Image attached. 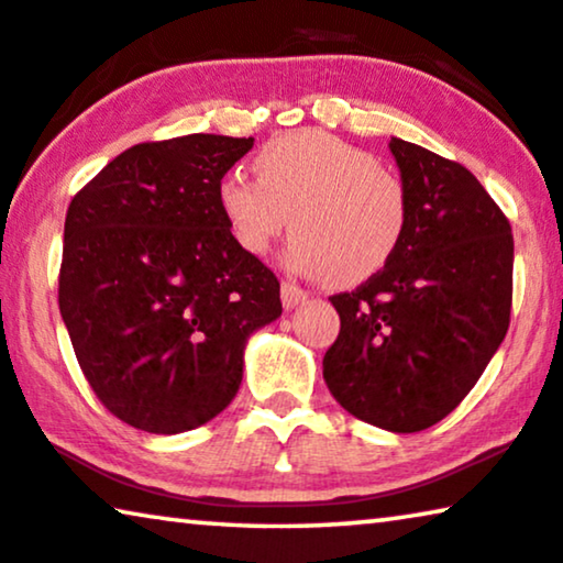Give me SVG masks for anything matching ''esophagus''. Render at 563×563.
Listing matches in <instances>:
<instances>
[{"mask_svg": "<svg viewBox=\"0 0 563 563\" xmlns=\"http://www.w3.org/2000/svg\"><path fill=\"white\" fill-rule=\"evenodd\" d=\"M280 298H283L285 308H296L308 298V292L303 288H298L296 283H283L280 285Z\"/></svg>", "mask_w": 563, "mask_h": 563, "instance_id": "obj_1", "label": "esophagus"}]
</instances>
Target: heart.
<instances>
[{
  "mask_svg": "<svg viewBox=\"0 0 563 563\" xmlns=\"http://www.w3.org/2000/svg\"><path fill=\"white\" fill-rule=\"evenodd\" d=\"M255 168L260 178L227 173L217 188L219 209L250 255H265L292 221L298 236L285 263L329 285L367 280L395 257L408 227V194L367 150L303 130L267 142Z\"/></svg>",
  "mask_w": 563,
  "mask_h": 563,
  "instance_id": "obj_1",
  "label": "heart"
}]
</instances>
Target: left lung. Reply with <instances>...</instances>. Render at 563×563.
<instances>
[{
	"mask_svg": "<svg viewBox=\"0 0 563 563\" xmlns=\"http://www.w3.org/2000/svg\"><path fill=\"white\" fill-rule=\"evenodd\" d=\"M408 194L395 257L334 303L342 329L323 379L354 418L416 433L446 418L503 344L512 306V232L477 178L390 140Z\"/></svg>",
	"mask_w": 563,
	"mask_h": 563,
	"instance_id": "left-lung-1",
	"label": "left lung"
}]
</instances>
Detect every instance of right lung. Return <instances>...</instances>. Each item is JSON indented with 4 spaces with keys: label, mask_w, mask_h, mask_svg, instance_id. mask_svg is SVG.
<instances>
[{
    "label": "right lung",
    "mask_w": 563,
    "mask_h": 563,
    "mask_svg": "<svg viewBox=\"0 0 563 563\" xmlns=\"http://www.w3.org/2000/svg\"><path fill=\"white\" fill-rule=\"evenodd\" d=\"M252 145L142 142L68 206L63 323L91 390L134 429L180 433L219 416L242 385L247 339L283 313L278 278L240 247L217 201Z\"/></svg>",
    "instance_id": "obj_1"
}]
</instances>
